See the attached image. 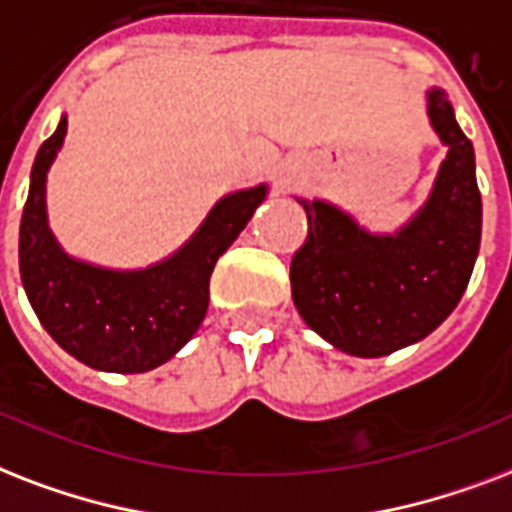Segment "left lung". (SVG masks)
<instances>
[{
	"label": "left lung",
	"mask_w": 512,
	"mask_h": 512,
	"mask_svg": "<svg viewBox=\"0 0 512 512\" xmlns=\"http://www.w3.org/2000/svg\"><path fill=\"white\" fill-rule=\"evenodd\" d=\"M427 114L449 146L425 208L395 235H368L334 205L299 200L307 240L291 259V293L304 323L339 350L382 358L425 339L457 307L481 245L475 152L443 90Z\"/></svg>",
	"instance_id": "obj_1"
}]
</instances>
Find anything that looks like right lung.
Returning a JSON list of instances; mask_svg holds the SVG:
<instances>
[{"instance_id":"obj_1","label":"right lung","mask_w":512,"mask_h":512,"mask_svg":"<svg viewBox=\"0 0 512 512\" xmlns=\"http://www.w3.org/2000/svg\"><path fill=\"white\" fill-rule=\"evenodd\" d=\"M66 136V117L31 168L21 216V280L47 334L85 366L144 374L170 360L200 328L211 272L251 221L267 186L227 194L194 237L170 259L136 272H114L61 251L47 227L45 181Z\"/></svg>"}]
</instances>
